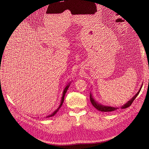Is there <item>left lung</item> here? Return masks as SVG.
I'll return each instance as SVG.
<instances>
[{
	"label": "left lung",
	"instance_id": "1",
	"mask_svg": "<svg viewBox=\"0 0 149 149\" xmlns=\"http://www.w3.org/2000/svg\"><path fill=\"white\" fill-rule=\"evenodd\" d=\"M142 86H143V84L141 85V86L139 90L138 91V92L135 94V95L129 101H128L126 104H124L123 106L120 107L121 109H126V108L129 107L132 104V103H133V101H134V100L136 98V97L139 94V93L141 89V88H142ZM90 100H91V102L93 106V107H95V108H96L98 111H100L101 112H113L114 111H116V110H117V109H119V107L105 106V105L101 104L98 103L97 101L94 99V98L93 97V95H92L91 93H90Z\"/></svg>",
	"mask_w": 149,
	"mask_h": 149
}]
</instances>
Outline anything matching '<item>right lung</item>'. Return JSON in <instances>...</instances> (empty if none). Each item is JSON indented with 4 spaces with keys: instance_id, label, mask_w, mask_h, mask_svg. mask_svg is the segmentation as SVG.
I'll return each mask as SVG.
<instances>
[{
    "instance_id": "obj_1",
    "label": "right lung",
    "mask_w": 149,
    "mask_h": 149,
    "mask_svg": "<svg viewBox=\"0 0 149 149\" xmlns=\"http://www.w3.org/2000/svg\"><path fill=\"white\" fill-rule=\"evenodd\" d=\"M70 84V83H68V84L66 85V87H65V88L64 89L63 92V94H62V97H61V101H60V105H59V107H58L56 109V110L54 112H52V114H51V115H48V116H47L46 117V118H48V117H51V116H52L55 115L56 114V113L58 111V110L60 109V108L61 107V106H62L63 103L64 98H65V95L66 93V92H67V91H68V88H69V87Z\"/></svg>"
}]
</instances>
